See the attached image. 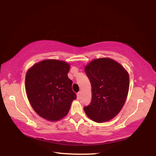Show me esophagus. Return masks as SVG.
Segmentation results:
<instances>
[{"instance_id": "obj_1", "label": "esophagus", "mask_w": 156, "mask_h": 156, "mask_svg": "<svg viewBox=\"0 0 156 156\" xmlns=\"http://www.w3.org/2000/svg\"><path fill=\"white\" fill-rule=\"evenodd\" d=\"M80 94H81V92L80 91H79V92H78V93H77V98H80Z\"/></svg>"}]
</instances>
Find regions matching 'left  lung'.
Wrapping results in <instances>:
<instances>
[{
    "label": "left lung",
    "instance_id": "left-lung-1",
    "mask_svg": "<svg viewBox=\"0 0 156 156\" xmlns=\"http://www.w3.org/2000/svg\"><path fill=\"white\" fill-rule=\"evenodd\" d=\"M92 100L84 111L91 120L103 122L120 112L127 97L129 76L122 65L109 58L92 60L85 67Z\"/></svg>",
    "mask_w": 156,
    "mask_h": 156
}]
</instances>
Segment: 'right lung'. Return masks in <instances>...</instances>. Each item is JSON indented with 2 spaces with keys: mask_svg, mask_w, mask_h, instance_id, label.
Masks as SVG:
<instances>
[{
  "mask_svg": "<svg viewBox=\"0 0 156 156\" xmlns=\"http://www.w3.org/2000/svg\"><path fill=\"white\" fill-rule=\"evenodd\" d=\"M69 65L58 60H45L27 71L25 87L29 101L42 118L56 121L67 114L76 98L72 80L68 78Z\"/></svg>",
  "mask_w": 156,
  "mask_h": 156,
  "instance_id": "1",
  "label": "right lung"
}]
</instances>
